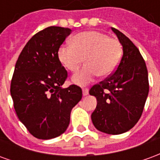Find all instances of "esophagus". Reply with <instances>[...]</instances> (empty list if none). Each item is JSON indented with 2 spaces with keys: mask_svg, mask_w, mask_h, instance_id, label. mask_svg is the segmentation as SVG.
Wrapping results in <instances>:
<instances>
[{
  "mask_svg": "<svg viewBox=\"0 0 160 160\" xmlns=\"http://www.w3.org/2000/svg\"><path fill=\"white\" fill-rule=\"evenodd\" d=\"M89 93V90L88 88H84L83 89V96H87Z\"/></svg>",
  "mask_w": 160,
  "mask_h": 160,
  "instance_id": "obj_1",
  "label": "esophagus"
}]
</instances>
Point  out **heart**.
<instances>
[{"label": "heart", "instance_id": "obj_1", "mask_svg": "<svg viewBox=\"0 0 160 160\" xmlns=\"http://www.w3.org/2000/svg\"><path fill=\"white\" fill-rule=\"evenodd\" d=\"M122 48L118 39L98 31L79 33L71 39V45L58 49V59L71 72L80 68L85 58L86 66L72 77L79 86H86L99 74L107 77L114 73L120 63Z\"/></svg>", "mask_w": 160, "mask_h": 160}]
</instances>
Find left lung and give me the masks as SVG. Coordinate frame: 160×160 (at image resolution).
<instances>
[{
	"instance_id": "left-lung-1",
	"label": "left lung",
	"mask_w": 160,
	"mask_h": 160,
	"mask_svg": "<svg viewBox=\"0 0 160 160\" xmlns=\"http://www.w3.org/2000/svg\"><path fill=\"white\" fill-rule=\"evenodd\" d=\"M122 46L118 68L89 93L97 98L92 121L98 130L109 134L127 132L141 118L149 92L148 73L141 53L128 38L111 27Z\"/></svg>"
}]
</instances>
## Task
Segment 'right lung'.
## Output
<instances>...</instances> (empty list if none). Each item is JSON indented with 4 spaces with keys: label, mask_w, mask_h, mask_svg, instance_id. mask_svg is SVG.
I'll return each instance as SVG.
<instances>
[{
    "label": "right lung",
    "mask_w": 160,
    "mask_h": 160,
    "mask_svg": "<svg viewBox=\"0 0 160 160\" xmlns=\"http://www.w3.org/2000/svg\"><path fill=\"white\" fill-rule=\"evenodd\" d=\"M72 32L49 26L35 34L19 55L11 82L16 114L34 137L49 140L68 127L71 111L82 98L81 88L62 86L68 73L58 49Z\"/></svg>",
    "instance_id": "add662e5"
}]
</instances>
